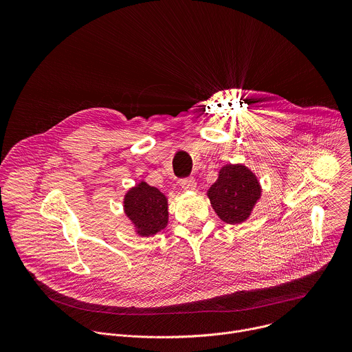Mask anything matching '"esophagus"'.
Here are the masks:
<instances>
[{
  "label": "esophagus",
  "mask_w": 352,
  "mask_h": 352,
  "mask_svg": "<svg viewBox=\"0 0 352 352\" xmlns=\"http://www.w3.org/2000/svg\"><path fill=\"white\" fill-rule=\"evenodd\" d=\"M179 184H181V186H182L185 190H195V189H196V181H195V178H185V179H181Z\"/></svg>",
  "instance_id": "obj_1"
}]
</instances>
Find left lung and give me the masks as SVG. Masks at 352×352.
I'll return each instance as SVG.
<instances>
[{
    "label": "left lung",
    "instance_id": "obj_1",
    "mask_svg": "<svg viewBox=\"0 0 352 352\" xmlns=\"http://www.w3.org/2000/svg\"><path fill=\"white\" fill-rule=\"evenodd\" d=\"M209 199L217 216L228 223L245 221L261 197V186L245 166L227 164L220 170L219 179L210 186Z\"/></svg>",
    "mask_w": 352,
    "mask_h": 352
}]
</instances>
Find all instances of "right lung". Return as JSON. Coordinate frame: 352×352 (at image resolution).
Segmentation results:
<instances>
[{"label":"right lung","instance_id":"obj_1","mask_svg":"<svg viewBox=\"0 0 352 352\" xmlns=\"http://www.w3.org/2000/svg\"><path fill=\"white\" fill-rule=\"evenodd\" d=\"M124 208L139 235H155L167 226V197L146 182H140L125 195Z\"/></svg>","mask_w":352,"mask_h":352}]
</instances>
